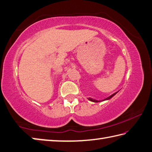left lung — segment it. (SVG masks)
Here are the masks:
<instances>
[{
    "instance_id": "1",
    "label": "left lung",
    "mask_w": 152,
    "mask_h": 152,
    "mask_svg": "<svg viewBox=\"0 0 152 152\" xmlns=\"http://www.w3.org/2000/svg\"><path fill=\"white\" fill-rule=\"evenodd\" d=\"M117 92H118V91H117ZM117 92H115V94H112L111 96H110L109 97H107V98H105V99H102V100H97V99H91V98H89L88 100H90V101H91V102H95V103H97V102H103V101H107V100H109V99H111V98H112L113 97V96H115V95H116V94H117Z\"/></svg>"
}]
</instances>
